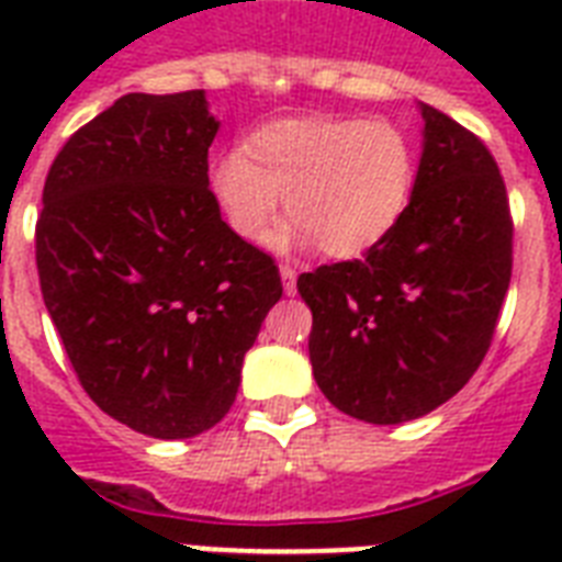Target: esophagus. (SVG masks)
<instances>
[{
	"mask_svg": "<svg viewBox=\"0 0 562 562\" xmlns=\"http://www.w3.org/2000/svg\"><path fill=\"white\" fill-rule=\"evenodd\" d=\"M280 277L285 294H294L297 291V268L294 265H280Z\"/></svg>",
	"mask_w": 562,
	"mask_h": 562,
	"instance_id": "1",
	"label": "esophagus"
}]
</instances>
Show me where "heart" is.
Returning <instances> with one entry per match:
<instances>
[{"label": "heart", "mask_w": 562, "mask_h": 562, "mask_svg": "<svg viewBox=\"0 0 562 562\" xmlns=\"http://www.w3.org/2000/svg\"><path fill=\"white\" fill-rule=\"evenodd\" d=\"M417 187V145L387 119H285L256 131L245 154L212 162L210 189L236 236L277 247H324L359 259L400 227Z\"/></svg>", "instance_id": "b5f03b06"}]
</instances>
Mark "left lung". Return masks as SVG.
Returning a JSON list of instances; mask_svg holds the SVG:
<instances>
[{"label": "left lung", "instance_id": "left-lung-1", "mask_svg": "<svg viewBox=\"0 0 562 562\" xmlns=\"http://www.w3.org/2000/svg\"><path fill=\"white\" fill-rule=\"evenodd\" d=\"M423 154L400 227L356 262L300 273L308 359L335 408L417 419L479 370L510 285L514 224L487 145L419 101Z\"/></svg>", "mask_w": 562, "mask_h": 562}]
</instances>
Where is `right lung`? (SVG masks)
Wrapping results in <instances>:
<instances>
[{
  "instance_id": "obj_1",
  "label": "right lung",
  "mask_w": 562,
  "mask_h": 562,
  "mask_svg": "<svg viewBox=\"0 0 562 562\" xmlns=\"http://www.w3.org/2000/svg\"><path fill=\"white\" fill-rule=\"evenodd\" d=\"M203 90L131 92L52 162L43 303L83 391L127 428L187 440L229 411L280 271L221 221Z\"/></svg>"
}]
</instances>
